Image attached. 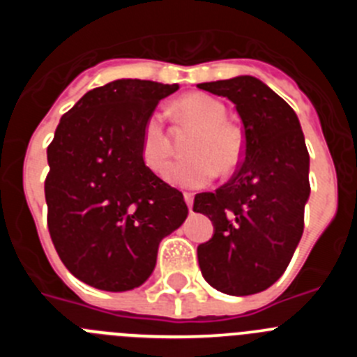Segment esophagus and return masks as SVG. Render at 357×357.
<instances>
[{
  "label": "esophagus",
  "instance_id": "34e87169",
  "mask_svg": "<svg viewBox=\"0 0 357 357\" xmlns=\"http://www.w3.org/2000/svg\"><path fill=\"white\" fill-rule=\"evenodd\" d=\"M184 200H185V204H188L189 213H191V209H193V195H191V193H184Z\"/></svg>",
  "mask_w": 357,
  "mask_h": 357
}]
</instances>
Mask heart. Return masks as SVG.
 <instances>
[{
    "label": "heart",
    "mask_w": 357,
    "mask_h": 357,
    "mask_svg": "<svg viewBox=\"0 0 357 357\" xmlns=\"http://www.w3.org/2000/svg\"><path fill=\"white\" fill-rule=\"evenodd\" d=\"M181 118L200 127L189 146L193 157L176 160L166 169L164 178L176 188L198 189L209 184L218 173L236 168L243 155L241 135L225 121L227 109L220 100L204 93H191L175 103ZM139 153L144 166L160 172L169 157V139L162 116L153 112L144 121L139 137Z\"/></svg>",
    "instance_id": "heart-1"
}]
</instances>
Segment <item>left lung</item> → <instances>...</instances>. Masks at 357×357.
Here are the masks:
<instances>
[{"mask_svg": "<svg viewBox=\"0 0 357 357\" xmlns=\"http://www.w3.org/2000/svg\"><path fill=\"white\" fill-rule=\"evenodd\" d=\"M229 98L245 132L243 162L214 193H198L193 211L214 225L198 247L202 275L218 291L245 296L268 289L284 273L304 232L309 153L295 110L259 78L198 84Z\"/></svg>", "mask_w": 357, "mask_h": 357, "instance_id": "left-lung-1", "label": "left lung"}]
</instances>
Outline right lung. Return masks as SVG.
Instances as JSON below:
<instances>
[{"label": "right lung", "mask_w": 357, "mask_h": 357, "mask_svg": "<svg viewBox=\"0 0 357 357\" xmlns=\"http://www.w3.org/2000/svg\"><path fill=\"white\" fill-rule=\"evenodd\" d=\"M176 89L132 78L96 87L62 116L48 146L50 236L66 268L93 288H139L159 243L188 218L181 191L139 153L144 121Z\"/></svg>", "instance_id": "right-lung-1"}]
</instances>
